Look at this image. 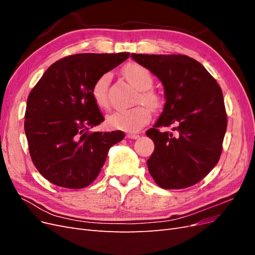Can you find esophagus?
I'll list each match as a JSON object with an SVG mask.
<instances>
[{
  "instance_id": "1",
  "label": "esophagus",
  "mask_w": 255,
  "mask_h": 255,
  "mask_svg": "<svg viewBox=\"0 0 255 255\" xmlns=\"http://www.w3.org/2000/svg\"><path fill=\"white\" fill-rule=\"evenodd\" d=\"M128 138H129V139H137V138H139V135L138 134H135V133H128L127 135Z\"/></svg>"
}]
</instances>
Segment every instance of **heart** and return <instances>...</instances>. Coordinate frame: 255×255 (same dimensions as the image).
<instances>
[{"label":"heart","mask_w":255,"mask_h":255,"mask_svg":"<svg viewBox=\"0 0 255 255\" xmlns=\"http://www.w3.org/2000/svg\"><path fill=\"white\" fill-rule=\"evenodd\" d=\"M122 74L136 90L139 91L136 99L137 102L148 105L152 110L159 109L163 101L157 92L149 89L153 79L148 69L139 64L130 63L123 67ZM110 83L111 74L105 73L96 81L91 89V95L96 104L102 109L109 105L107 89ZM147 107L139 105L129 110L116 111L107 117V125L113 128L125 132H137L151 119V110Z\"/></svg>","instance_id":"b5f03b06"}]
</instances>
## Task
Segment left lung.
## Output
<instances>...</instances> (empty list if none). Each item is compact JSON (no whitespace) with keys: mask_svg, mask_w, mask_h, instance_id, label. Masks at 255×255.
I'll return each instance as SVG.
<instances>
[{"mask_svg":"<svg viewBox=\"0 0 255 255\" xmlns=\"http://www.w3.org/2000/svg\"><path fill=\"white\" fill-rule=\"evenodd\" d=\"M164 86L163 113L145 132L154 142L146 161L159 187L182 189L197 184L218 163L227 130V114L219 85L196 59L186 55L132 54ZM173 126V132H159Z\"/></svg>","mask_w":255,"mask_h":255,"instance_id":"left-lung-1","label":"left lung"}]
</instances>
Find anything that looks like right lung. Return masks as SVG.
Listing matches in <instances>:
<instances>
[{
	"label": "right lung",
	"instance_id": "add662e5",
	"mask_svg": "<svg viewBox=\"0 0 255 255\" xmlns=\"http://www.w3.org/2000/svg\"><path fill=\"white\" fill-rule=\"evenodd\" d=\"M128 53H83L48 68L27 98L24 130L37 170L57 186L80 189L96 180L122 130L88 133L104 121L91 95L100 76Z\"/></svg>",
	"mask_w": 255,
	"mask_h": 255
}]
</instances>
